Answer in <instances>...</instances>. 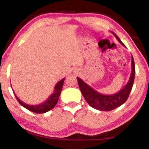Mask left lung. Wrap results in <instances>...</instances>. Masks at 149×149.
Here are the masks:
<instances>
[{"mask_svg": "<svg viewBox=\"0 0 149 149\" xmlns=\"http://www.w3.org/2000/svg\"><path fill=\"white\" fill-rule=\"evenodd\" d=\"M114 34L118 41L123 46L125 47L119 37L115 33ZM132 73L127 84L120 91L110 95H103L97 92L89 85L85 84L81 79L77 77L80 91L87 102L93 108L100 111H110L123 104L128 99L134 82L135 66L133 56L132 58Z\"/></svg>", "mask_w": 149, "mask_h": 149, "instance_id": "left-lung-1", "label": "left lung"}]
</instances>
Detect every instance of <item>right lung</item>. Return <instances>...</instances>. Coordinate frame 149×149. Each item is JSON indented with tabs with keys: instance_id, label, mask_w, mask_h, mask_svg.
<instances>
[{
	"instance_id": "obj_1",
	"label": "right lung",
	"mask_w": 149,
	"mask_h": 149,
	"mask_svg": "<svg viewBox=\"0 0 149 149\" xmlns=\"http://www.w3.org/2000/svg\"><path fill=\"white\" fill-rule=\"evenodd\" d=\"M64 79L65 78H64V79H62V80H60V81L58 82L56 85V86L54 87V93H52V94L50 95L49 98H48V99L46 100V101H45L42 103H41V104H37V105L27 104L26 103L24 102L23 101H22L21 100L19 99L15 93H14V95L19 104H21L22 107L27 108V110L31 111L33 112L37 113V114L45 113L48 112V111L52 110L57 104L58 100L59 97L60 95V93H61V91H62L63 85H64Z\"/></svg>"
}]
</instances>
